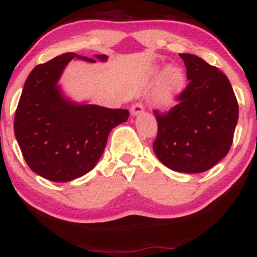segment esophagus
I'll list each match as a JSON object with an SVG mask.
<instances>
[{
    "mask_svg": "<svg viewBox=\"0 0 257 257\" xmlns=\"http://www.w3.org/2000/svg\"><path fill=\"white\" fill-rule=\"evenodd\" d=\"M141 112H144V105L141 102H135L131 107L132 116H137V114H140Z\"/></svg>",
    "mask_w": 257,
    "mask_h": 257,
    "instance_id": "34e87169",
    "label": "esophagus"
}]
</instances>
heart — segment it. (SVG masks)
Wrapping results in <instances>:
<instances>
[{"mask_svg": "<svg viewBox=\"0 0 257 257\" xmlns=\"http://www.w3.org/2000/svg\"><path fill=\"white\" fill-rule=\"evenodd\" d=\"M159 69L155 70V73L157 75ZM186 83V75L184 70L180 66H168L164 69V71L161 73L158 85H157V94L158 98L164 101H169L173 98L184 89Z\"/></svg>", "mask_w": 257, "mask_h": 257, "instance_id": "1", "label": "heart"}]
</instances>
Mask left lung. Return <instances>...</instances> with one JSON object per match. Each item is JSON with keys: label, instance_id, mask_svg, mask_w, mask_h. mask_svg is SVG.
<instances>
[{"label": "left lung", "instance_id": "1", "mask_svg": "<svg viewBox=\"0 0 257 257\" xmlns=\"http://www.w3.org/2000/svg\"><path fill=\"white\" fill-rule=\"evenodd\" d=\"M180 57L188 84L169 111H153L158 123L153 151L169 169L202 173L228 153L239 107L225 73L197 55Z\"/></svg>", "mask_w": 257, "mask_h": 257}]
</instances>
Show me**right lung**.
I'll return each mask as SVG.
<instances>
[{
	"mask_svg": "<svg viewBox=\"0 0 257 257\" xmlns=\"http://www.w3.org/2000/svg\"><path fill=\"white\" fill-rule=\"evenodd\" d=\"M105 61V54L95 55ZM94 59L65 53L30 72L14 116V134L32 172L54 182H67L89 173L104 152L108 134L126 122L128 110L75 104L58 85L71 59Z\"/></svg>",
	"mask_w": 257,
	"mask_h": 257,
	"instance_id": "1",
	"label": "right lung"
}]
</instances>
